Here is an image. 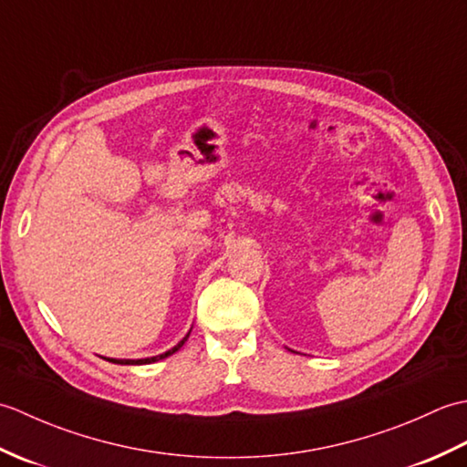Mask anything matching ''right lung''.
<instances>
[{"instance_id":"add662e5","label":"right lung","mask_w":467,"mask_h":467,"mask_svg":"<svg viewBox=\"0 0 467 467\" xmlns=\"http://www.w3.org/2000/svg\"><path fill=\"white\" fill-rule=\"evenodd\" d=\"M191 335V333H188ZM188 335L184 337V339L178 343V345H174L172 349H168L166 353H162V355H156V357H146V359H108V361H112V363H120V365H148V363H154V361H158V359H164V357H168V355H172V353H176L178 349H181V347L184 345V341L188 339Z\"/></svg>"}]
</instances>
